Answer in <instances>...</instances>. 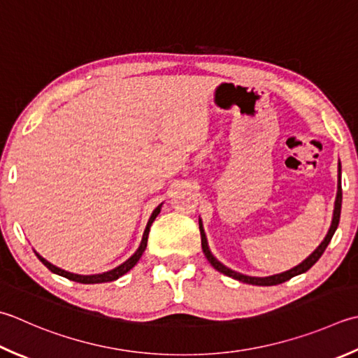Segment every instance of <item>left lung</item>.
Masks as SVG:
<instances>
[{"instance_id": "obj_1", "label": "left lung", "mask_w": 358, "mask_h": 358, "mask_svg": "<svg viewBox=\"0 0 358 358\" xmlns=\"http://www.w3.org/2000/svg\"><path fill=\"white\" fill-rule=\"evenodd\" d=\"M341 200H343V192H341V164L338 163V185H337V197H335V205H334V215H332V223L331 227H329V231L326 237L321 242L317 250L307 256L303 262L298 264L296 267H293L287 271L282 273H278V275H271V276H264V278H259V276H248V275H242L239 271H234L228 268L227 265H223L219 259H217L211 250H209V245H208V239H206V234H205V229H203V222L201 219H199V227H200V234H201V248H203V253H205L206 259L209 261V264L213 265V267L223 273V275H227L233 279H237V281L245 282V284H251V285H278V284H282L285 281H289L293 276H298L301 273H306L309 268H312L315 264H317L318 259L323 256L324 250L327 248L329 242L332 241V237L335 234V231L338 228V222H340V214H341Z\"/></svg>"}]
</instances>
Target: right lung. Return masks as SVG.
Here are the masks:
<instances>
[{
    "label": "right lung",
    "mask_w": 358,
    "mask_h": 358,
    "mask_svg": "<svg viewBox=\"0 0 358 358\" xmlns=\"http://www.w3.org/2000/svg\"><path fill=\"white\" fill-rule=\"evenodd\" d=\"M161 206H163V203H161V205H158L155 209H153L150 219H149V222H147V225H145L143 239H141V243H139L138 250L127 259V261L122 262L121 265H117V267H115L113 270H108V271H103V273H97V275H77V273H71V271H66V270H63V268L55 267L54 264L46 261V259H45L43 256H40V255L37 253V251H34V253L37 255V257L40 259V261L43 262V264L46 265V267H48L49 270H51L52 273H55V275H59V276L66 278V279H69V281H76V282H80V284H102V282L116 281V279L124 276L125 273L130 271L133 267H135L139 259H141V256H143V253H144V250H145V247H147V239H149L150 227H152L153 220L157 219V215L159 214Z\"/></svg>",
    "instance_id": "add662e5"
}]
</instances>
